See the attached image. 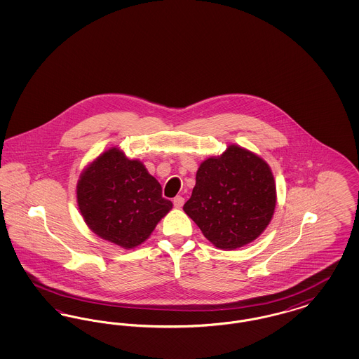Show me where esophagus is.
Returning a JSON list of instances; mask_svg holds the SVG:
<instances>
[{
	"label": "esophagus",
	"instance_id": "esophagus-1",
	"mask_svg": "<svg viewBox=\"0 0 359 359\" xmlns=\"http://www.w3.org/2000/svg\"><path fill=\"white\" fill-rule=\"evenodd\" d=\"M184 205V198L183 196H176L175 199H173V205L176 207V208H180V207H183Z\"/></svg>",
	"mask_w": 359,
	"mask_h": 359
}]
</instances>
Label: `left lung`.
Masks as SVG:
<instances>
[{
  "label": "left lung",
  "instance_id": "1",
  "mask_svg": "<svg viewBox=\"0 0 359 359\" xmlns=\"http://www.w3.org/2000/svg\"><path fill=\"white\" fill-rule=\"evenodd\" d=\"M277 203L273 173L258 154L230 144L203 160L183 207L215 248L236 250L258 238Z\"/></svg>",
  "mask_w": 359,
  "mask_h": 359
}]
</instances>
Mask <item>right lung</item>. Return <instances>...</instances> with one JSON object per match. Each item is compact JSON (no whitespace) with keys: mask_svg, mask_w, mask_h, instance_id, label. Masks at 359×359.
<instances>
[{"mask_svg":"<svg viewBox=\"0 0 359 359\" xmlns=\"http://www.w3.org/2000/svg\"><path fill=\"white\" fill-rule=\"evenodd\" d=\"M76 203L95 236L128 250L149 238L173 205L144 163L129 160L120 147L104 149L86 165Z\"/></svg>","mask_w":359,"mask_h":359,"instance_id":"1","label":"right lung"}]
</instances>
